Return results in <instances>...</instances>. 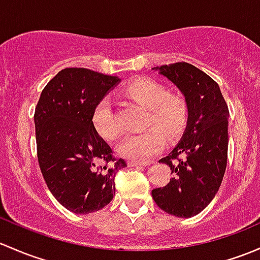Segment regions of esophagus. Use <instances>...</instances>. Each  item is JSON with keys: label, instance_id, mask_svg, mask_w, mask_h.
I'll return each instance as SVG.
<instances>
[{"label": "esophagus", "instance_id": "1", "mask_svg": "<svg viewBox=\"0 0 260 260\" xmlns=\"http://www.w3.org/2000/svg\"><path fill=\"white\" fill-rule=\"evenodd\" d=\"M151 162H137V160H128V166L129 167H142V166H149Z\"/></svg>", "mask_w": 260, "mask_h": 260}]
</instances>
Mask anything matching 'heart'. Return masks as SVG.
I'll return each instance as SVG.
<instances>
[{
	"mask_svg": "<svg viewBox=\"0 0 260 260\" xmlns=\"http://www.w3.org/2000/svg\"><path fill=\"white\" fill-rule=\"evenodd\" d=\"M123 94L148 108L146 125L152 127L127 136L118 146V153L127 159L149 162L165 148V135L169 139H174L183 132L189 116L188 102L180 94L169 93L160 82L146 77L136 78L127 83ZM92 124L95 132L107 141H114L122 133L108 98H102L94 106Z\"/></svg>",
	"mask_w": 260,
	"mask_h": 260,
	"instance_id": "obj_1",
	"label": "heart"
}]
</instances>
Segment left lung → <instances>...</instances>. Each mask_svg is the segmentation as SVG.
<instances>
[{
  "mask_svg": "<svg viewBox=\"0 0 260 260\" xmlns=\"http://www.w3.org/2000/svg\"><path fill=\"white\" fill-rule=\"evenodd\" d=\"M155 70L182 91L189 116L179 143L159 160L171 167L173 178L153 189L152 197L168 214L190 218L208 206L222 184L228 159V106L217 82L196 66L177 62Z\"/></svg>",
  "mask_w": 260,
  "mask_h": 260,
  "instance_id": "1",
  "label": "left lung"
}]
</instances>
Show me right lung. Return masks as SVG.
<instances>
[{
	"label": "right lung",
	"mask_w": 260,
	"mask_h": 260,
	"mask_svg": "<svg viewBox=\"0 0 260 260\" xmlns=\"http://www.w3.org/2000/svg\"><path fill=\"white\" fill-rule=\"evenodd\" d=\"M119 78L68 67L46 84L35 109L37 158L52 196L76 214L105 208L127 167L92 124V112Z\"/></svg>",
	"instance_id": "right-lung-1"
}]
</instances>
